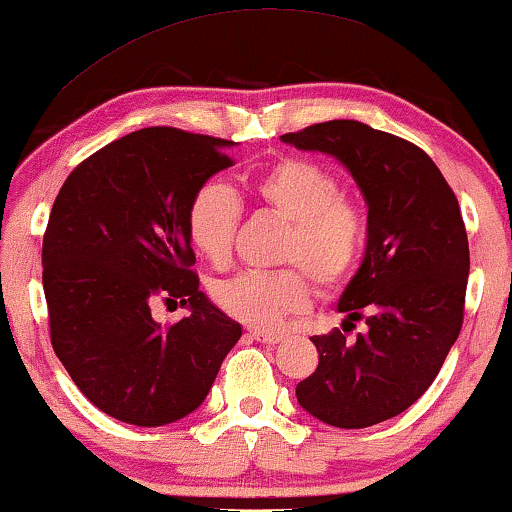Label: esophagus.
<instances>
[{
    "mask_svg": "<svg viewBox=\"0 0 512 512\" xmlns=\"http://www.w3.org/2000/svg\"><path fill=\"white\" fill-rule=\"evenodd\" d=\"M249 337L263 344H279L281 339H284L281 332H270V330H249Z\"/></svg>",
    "mask_w": 512,
    "mask_h": 512,
    "instance_id": "34e87169",
    "label": "esophagus"
}]
</instances>
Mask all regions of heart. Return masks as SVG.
<instances>
[{
	"label": "heart",
	"instance_id": "obj_1",
	"mask_svg": "<svg viewBox=\"0 0 512 512\" xmlns=\"http://www.w3.org/2000/svg\"><path fill=\"white\" fill-rule=\"evenodd\" d=\"M251 191L258 203L288 221L279 263L298 264L323 291H335L351 277L367 240V217L358 203L342 196V184L328 168L284 157L254 177ZM238 221V194L226 182L207 180L189 201L187 238L198 256L221 268L231 258ZM297 269L242 270L214 281L212 300L235 321L277 328L309 302V281Z\"/></svg>",
	"mask_w": 512,
	"mask_h": 512
}]
</instances>
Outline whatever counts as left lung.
<instances>
[{"label": "left lung", "mask_w": 512, "mask_h": 512, "mask_svg": "<svg viewBox=\"0 0 512 512\" xmlns=\"http://www.w3.org/2000/svg\"><path fill=\"white\" fill-rule=\"evenodd\" d=\"M335 157L367 203V247L339 295L344 323L367 332L311 337L316 372L295 397L309 416L342 429L372 427L418 402L462 330L469 240L459 203L432 159L409 140L355 120L281 136Z\"/></svg>", "instance_id": "left-lung-1"}]
</instances>
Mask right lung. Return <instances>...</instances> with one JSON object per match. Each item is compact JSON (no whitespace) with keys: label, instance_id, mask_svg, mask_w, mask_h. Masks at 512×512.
<instances>
[{"label":"right lung","instance_id":"right-lung-1","mask_svg":"<svg viewBox=\"0 0 512 512\" xmlns=\"http://www.w3.org/2000/svg\"><path fill=\"white\" fill-rule=\"evenodd\" d=\"M238 143L170 127L117 138L59 189L43 235L50 342L90 402L161 427L205 402L242 325L198 288L187 238L191 196L233 164ZM157 297L190 314L164 329Z\"/></svg>","mask_w":512,"mask_h":512}]
</instances>
